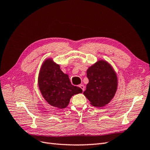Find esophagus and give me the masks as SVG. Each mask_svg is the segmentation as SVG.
<instances>
[{
	"label": "esophagus",
	"instance_id": "1",
	"mask_svg": "<svg viewBox=\"0 0 150 150\" xmlns=\"http://www.w3.org/2000/svg\"><path fill=\"white\" fill-rule=\"evenodd\" d=\"M79 86V88H80L81 89H82L83 91H84V86L83 84H80Z\"/></svg>",
	"mask_w": 150,
	"mask_h": 150
}]
</instances>
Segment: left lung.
Here are the masks:
<instances>
[{
  "instance_id": "1",
  "label": "left lung",
  "mask_w": 150,
  "mask_h": 150,
  "mask_svg": "<svg viewBox=\"0 0 150 150\" xmlns=\"http://www.w3.org/2000/svg\"><path fill=\"white\" fill-rule=\"evenodd\" d=\"M89 83L83 94L94 107H103L112 100L117 89V76L105 60H98L87 69Z\"/></svg>"
}]
</instances>
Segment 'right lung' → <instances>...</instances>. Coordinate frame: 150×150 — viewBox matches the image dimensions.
<instances>
[{
  "label": "right lung",
  "instance_id": "obj_1",
  "mask_svg": "<svg viewBox=\"0 0 150 150\" xmlns=\"http://www.w3.org/2000/svg\"><path fill=\"white\" fill-rule=\"evenodd\" d=\"M38 86L42 97L51 106L59 109L66 108L74 94L82 93L78 86L72 85L69 76L60 69L52 58L43 62L38 76Z\"/></svg>",
  "mask_w": 150,
  "mask_h": 150
}]
</instances>
